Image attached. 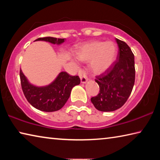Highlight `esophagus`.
I'll return each instance as SVG.
<instances>
[{
    "label": "esophagus",
    "mask_w": 160,
    "mask_h": 160,
    "mask_svg": "<svg viewBox=\"0 0 160 160\" xmlns=\"http://www.w3.org/2000/svg\"><path fill=\"white\" fill-rule=\"evenodd\" d=\"M79 76L80 78L81 82L82 84H85L88 81V76H87V74L85 70H80L79 71Z\"/></svg>",
    "instance_id": "obj_1"
}]
</instances>
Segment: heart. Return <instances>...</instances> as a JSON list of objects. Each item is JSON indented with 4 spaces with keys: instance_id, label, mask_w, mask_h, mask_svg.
Returning a JSON list of instances; mask_svg holds the SVG:
<instances>
[{
    "instance_id": "1",
    "label": "heart",
    "mask_w": 160,
    "mask_h": 160,
    "mask_svg": "<svg viewBox=\"0 0 160 160\" xmlns=\"http://www.w3.org/2000/svg\"><path fill=\"white\" fill-rule=\"evenodd\" d=\"M118 47L116 43L92 42L84 44L77 51L78 59L82 62H90V67L94 74H101L109 68L116 59Z\"/></svg>"
}]
</instances>
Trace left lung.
Instances as JSON below:
<instances>
[{"label": "left lung", "instance_id": "8db88e82", "mask_svg": "<svg viewBox=\"0 0 160 160\" xmlns=\"http://www.w3.org/2000/svg\"><path fill=\"white\" fill-rule=\"evenodd\" d=\"M118 47L116 61L110 68L97 76L99 93L91 102L97 110L113 112L125 104L135 82L134 55L128 44L116 38Z\"/></svg>", "mask_w": 160, "mask_h": 160}]
</instances>
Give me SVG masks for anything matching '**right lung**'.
Returning a JSON list of instances; mask_svg holds the SVG:
<instances>
[{"mask_svg": "<svg viewBox=\"0 0 160 160\" xmlns=\"http://www.w3.org/2000/svg\"><path fill=\"white\" fill-rule=\"evenodd\" d=\"M35 41H44L61 45L66 39L47 37L39 38ZM20 76L22 89L27 100L37 109L46 112L61 109L70 97L72 88L80 83L79 77L71 76L66 72H61L49 85L41 87L29 82L22 70Z\"/></svg>", "mask_w": 160, "mask_h": 160, "instance_id": "obj_1", "label": "right lung"}]
</instances>
